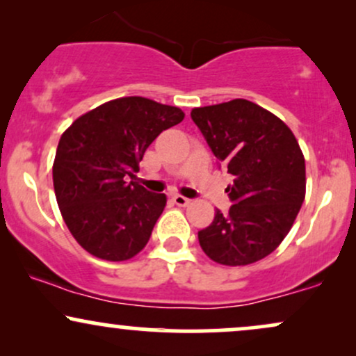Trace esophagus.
I'll list each match as a JSON object with an SVG mask.
<instances>
[{
    "label": "esophagus",
    "instance_id": "obj_1",
    "mask_svg": "<svg viewBox=\"0 0 356 356\" xmlns=\"http://www.w3.org/2000/svg\"><path fill=\"white\" fill-rule=\"evenodd\" d=\"M174 204H177V206L181 207H186L191 204V199L184 197V195H174Z\"/></svg>",
    "mask_w": 356,
    "mask_h": 356
}]
</instances>
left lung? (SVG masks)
<instances>
[{
	"mask_svg": "<svg viewBox=\"0 0 356 356\" xmlns=\"http://www.w3.org/2000/svg\"><path fill=\"white\" fill-rule=\"evenodd\" d=\"M191 118L234 177L232 206L216 209L197 232L202 251L226 266H244L271 254L286 238L305 201V157L283 120L244 99L194 108Z\"/></svg>",
	"mask_w": 356,
	"mask_h": 356,
	"instance_id": "1",
	"label": "left lung"
}]
</instances>
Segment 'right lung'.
I'll use <instances>...</instances> for the list:
<instances>
[{
	"instance_id": "obj_1",
	"label": "right lung",
	"mask_w": 356,
	"mask_h": 356,
	"mask_svg": "<svg viewBox=\"0 0 356 356\" xmlns=\"http://www.w3.org/2000/svg\"><path fill=\"white\" fill-rule=\"evenodd\" d=\"M184 112L144 97H124L76 118L53 162V187L65 224L90 254L125 261L149 243L165 194L137 182L138 162Z\"/></svg>"
}]
</instances>
